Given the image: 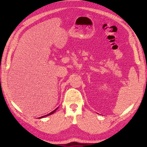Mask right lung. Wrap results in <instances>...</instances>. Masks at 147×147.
I'll return each mask as SVG.
<instances>
[{
  "mask_svg": "<svg viewBox=\"0 0 147 147\" xmlns=\"http://www.w3.org/2000/svg\"><path fill=\"white\" fill-rule=\"evenodd\" d=\"M57 108H58V107H57ZM57 109H55L54 111H53L52 112H51V113H49V114H47V115H43V116H42V117H39V118H43V117H45V116H48V115H51V114H54V112H55L56 111V110H57Z\"/></svg>",
  "mask_w": 147,
  "mask_h": 147,
  "instance_id": "1",
  "label": "right lung"
}]
</instances>
